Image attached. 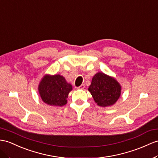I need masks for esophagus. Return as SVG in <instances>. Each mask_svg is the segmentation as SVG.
Listing matches in <instances>:
<instances>
[{
	"mask_svg": "<svg viewBox=\"0 0 158 158\" xmlns=\"http://www.w3.org/2000/svg\"><path fill=\"white\" fill-rule=\"evenodd\" d=\"M84 88H85V85H84V84H82V85L80 86L78 88V89L83 90V89H84Z\"/></svg>",
	"mask_w": 158,
	"mask_h": 158,
	"instance_id": "obj_1",
	"label": "esophagus"
}]
</instances>
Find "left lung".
<instances>
[{
  "label": "left lung",
  "mask_w": 158,
  "mask_h": 158,
  "mask_svg": "<svg viewBox=\"0 0 158 158\" xmlns=\"http://www.w3.org/2000/svg\"><path fill=\"white\" fill-rule=\"evenodd\" d=\"M88 91L98 106H110L121 97V86L113 77L98 72L92 78Z\"/></svg>",
  "instance_id": "obj_1"
}]
</instances>
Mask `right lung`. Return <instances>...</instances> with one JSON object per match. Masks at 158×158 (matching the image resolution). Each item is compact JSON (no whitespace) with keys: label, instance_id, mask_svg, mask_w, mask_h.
I'll use <instances>...</instances> for the list:
<instances>
[{"label":"right lung","instance_id":"right-lung-1","mask_svg":"<svg viewBox=\"0 0 158 158\" xmlns=\"http://www.w3.org/2000/svg\"><path fill=\"white\" fill-rule=\"evenodd\" d=\"M72 90V84L60 74H45L38 85L40 97L50 106H61L67 104V98Z\"/></svg>","mask_w":158,"mask_h":158}]
</instances>
